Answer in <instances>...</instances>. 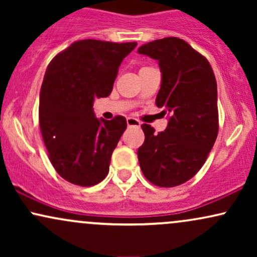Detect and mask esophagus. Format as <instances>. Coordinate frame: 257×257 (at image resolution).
Instances as JSON below:
<instances>
[{"label":"esophagus","mask_w":257,"mask_h":257,"mask_svg":"<svg viewBox=\"0 0 257 257\" xmlns=\"http://www.w3.org/2000/svg\"><path fill=\"white\" fill-rule=\"evenodd\" d=\"M126 124H128V126H140L141 123L138 119L133 118V117H128L126 118Z\"/></svg>","instance_id":"esophagus-1"}]
</instances>
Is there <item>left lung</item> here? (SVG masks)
Returning <instances> with one entry per match:
<instances>
[{"mask_svg":"<svg viewBox=\"0 0 257 257\" xmlns=\"http://www.w3.org/2000/svg\"><path fill=\"white\" fill-rule=\"evenodd\" d=\"M139 54L158 61L162 73L156 105L168 113L166 131L143 124L138 158L153 185L174 187L199 172L219 132L217 85L210 64L184 40L166 37L141 46Z\"/></svg>","mask_w":257,"mask_h":257,"instance_id":"left-lung-1","label":"left lung"}]
</instances>
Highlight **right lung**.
<instances>
[{"label": "right lung", "instance_id": "obj_1", "mask_svg": "<svg viewBox=\"0 0 257 257\" xmlns=\"http://www.w3.org/2000/svg\"><path fill=\"white\" fill-rule=\"evenodd\" d=\"M137 42L82 40L49 63L40 93V126L51 163L78 186L99 184L126 128L123 116L96 118L95 98L111 94L119 65Z\"/></svg>", "mask_w": 257, "mask_h": 257}]
</instances>
